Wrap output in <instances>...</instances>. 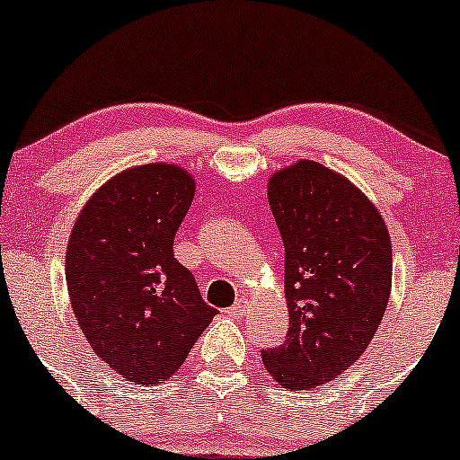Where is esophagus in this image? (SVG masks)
<instances>
[{
  "label": "esophagus",
  "mask_w": 460,
  "mask_h": 460,
  "mask_svg": "<svg viewBox=\"0 0 460 460\" xmlns=\"http://www.w3.org/2000/svg\"><path fill=\"white\" fill-rule=\"evenodd\" d=\"M248 309H250L248 298H239V300H236V303L232 305V307L228 309V315H232V318H243L245 311H248Z\"/></svg>",
  "instance_id": "1"
}]
</instances>
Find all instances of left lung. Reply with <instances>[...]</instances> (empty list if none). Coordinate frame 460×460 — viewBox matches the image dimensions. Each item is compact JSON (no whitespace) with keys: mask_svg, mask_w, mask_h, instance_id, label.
Masks as SVG:
<instances>
[{"mask_svg":"<svg viewBox=\"0 0 460 460\" xmlns=\"http://www.w3.org/2000/svg\"><path fill=\"white\" fill-rule=\"evenodd\" d=\"M268 197L285 245L289 331L261 359L283 388H315L347 370L382 323L390 236L367 197L318 162L276 172Z\"/></svg>","mask_w":460,"mask_h":460,"instance_id":"1","label":"left lung"}]
</instances>
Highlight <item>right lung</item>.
<instances>
[{
    "mask_svg": "<svg viewBox=\"0 0 460 460\" xmlns=\"http://www.w3.org/2000/svg\"><path fill=\"white\" fill-rule=\"evenodd\" d=\"M195 181L145 164L107 181L74 224L66 256L72 309L93 353L125 379L162 384L217 309L172 254Z\"/></svg>",
    "mask_w": 460,
    "mask_h": 460,
    "instance_id": "add662e5",
    "label": "right lung"
}]
</instances>
